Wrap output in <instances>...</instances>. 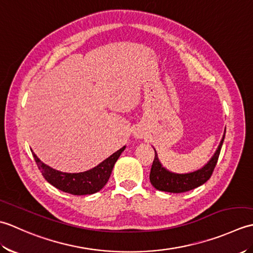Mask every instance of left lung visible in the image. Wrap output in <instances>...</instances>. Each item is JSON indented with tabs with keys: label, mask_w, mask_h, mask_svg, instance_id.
<instances>
[{
	"label": "left lung",
	"mask_w": 253,
	"mask_h": 253,
	"mask_svg": "<svg viewBox=\"0 0 253 253\" xmlns=\"http://www.w3.org/2000/svg\"><path fill=\"white\" fill-rule=\"evenodd\" d=\"M225 133L221 140V143L214 153L211 160L203 166L202 169L191 171V173L187 174H176L171 173L163 165L161 164L160 160L158 158V153L154 149V160L152 163L151 171H150V181H151L152 186L155 189L166 192H173V193H180L186 192L195 189V188L203 185L204 182L208 181L210 177H211L215 165L217 163V160L221 153V149L224 142Z\"/></svg>",
	"instance_id": "1"
}]
</instances>
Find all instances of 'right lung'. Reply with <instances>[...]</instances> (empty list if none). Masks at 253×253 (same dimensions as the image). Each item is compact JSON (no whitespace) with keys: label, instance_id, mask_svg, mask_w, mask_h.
<instances>
[{"label":"right lung","instance_id":"obj_1","mask_svg":"<svg viewBox=\"0 0 253 253\" xmlns=\"http://www.w3.org/2000/svg\"><path fill=\"white\" fill-rule=\"evenodd\" d=\"M125 148L126 147L121 148L111 157L105 159L103 162L96 165L95 168L83 171V173H63V171L56 170L41 162L34 152H32V155H34L38 169H40L47 182L64 192L75 196H84L92 195V193L100 191L105 186L110 178L114 164Z\"/></svg>","mask_w":253,"mask_h":253}]
</instances>
